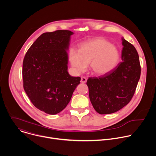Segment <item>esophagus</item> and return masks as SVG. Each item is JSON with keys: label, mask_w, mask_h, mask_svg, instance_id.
Returning a JSON list of instances; mask_svg holds the SVG:
<instances>
[{"label": "esophagus", "mask_w": 156, "mask_h": 156, "mask_svg": "<svg viewBox=\"0 0 156 156\" xmlns=\"http://www.w3.org/2000/svg\"><path fill=\"white\" fill-rule=\"evenodd\" d=\"M86 81H87V78H86V77L82 76V77L81 78V82L82 83H85Z\"/></svg>", "instance_id": "esophagus-1"}]
</instances>
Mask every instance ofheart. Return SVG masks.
<instances>
[{"instance_id": "b5f03b06", "label": "heart", "mask_w": 156, "mask_h": 156, "mask_svg": "<svg viewBox=\"0 0 156 156\" xmlns=\"http://www.w3.org/2000/svg\"><path fill=\"white\" fill-rule=\"evenodd\" d=\"M120 58L119 52L110 41L102 37L89 40L83 43L78 52L71 50L70 63L76 72L84 71L90 64L91 72L96 75H105L112 70Z\"/></svg>"}]
</instances>
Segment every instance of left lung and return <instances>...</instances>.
<instances>
[{
    "instance_id": "8db88e82",
    "label": "left lung",
    "mask_w": 156,
    "mask_h": 156,
    "mask_svg": "<svg viewBox=\"0 0 156 156\" xmlns=\"http://www.w3.org/2000/svg\"><path fill=\"white\" fill-rule=\"evenodd\" d=\"M122 45V62L103 76L87 80L91 102L100 114L114 113L127 105L140 78L141 65L136 49L123 38Z\"/></svg>"
}]
</instances>
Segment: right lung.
Returning <instances> with one entry per match:
<instances>
[{
  "mask_svg": "<svg viewBox=\"0 0 156 156\" xmlns=\"http://www.w3.org/2000/svg\"><path fill=\"white\" fill-rule=\"evenodd\" d=\"M69 30L42 34L29 48L23 62L24 90L32 104L46 114L55 115L69 103L80 83V76L67 71Z\"/></svg>",
  "mask_w": 156,
  "mask_h": 156,
  "instance_id": "obj_1",
  "label": "right lung"
}]
</instances>
